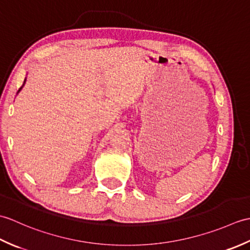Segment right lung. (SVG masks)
Wrapping results in <instances>:
<instances>
[{
    "instance_id": "right-lung-1",
    "label": "right lung",
    "mask_w": 250,
    "mask_h": 250,
    "mask_svg": "<svg viewBox=\"0 0 250 250\" xmlns=\"http://www.w3.org/2000/svg\"><path fill=\"white\" fill-rule=\"evenodd\" d=\"M24 83H25V79H24V82H23V84H24ZM23 84H22V87H23ZM22 87H21V88H20V89H19V90H18V92H19V91H20V90H21V89H22Z\"/></svg>"
}]
</instances>
